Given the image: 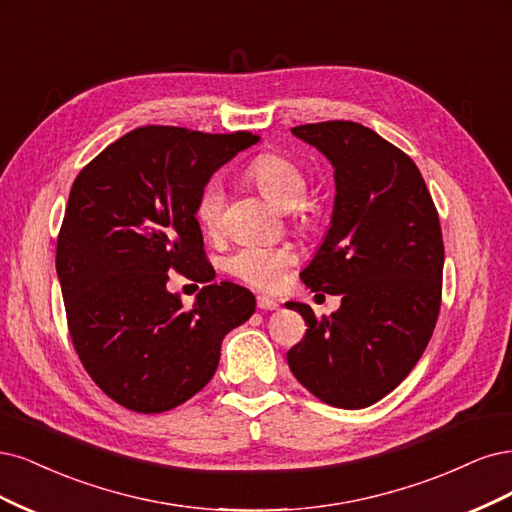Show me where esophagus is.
Masks as SVG:
<instances>
[{"label": "esophagus", "mask_w": 512, "mask_h": 512, "mask_svg": "<svg viewBox=\"0 0 512 512\" xmlns=\"http://www.w3.org/2000/svg\"><path fill=\"white\" fill-rule=\"evenodd\" d=\"M257 308H261V310H276L278 302L268 298V295H259V298H257Z\"/></svg>", "instance_id": "34e87169"}]
</instances>
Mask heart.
Instances as JSON below:
<instances>
[{
    "label": "heart",
    "instance_id": "1",
    "mask_svg": "<svg viewBox=\"0 0 512 512\" xmlns=\"http://www.w3.org/2000/svg\"><path fill=\"white\" fill-rule=\"evenodd\" d=\"M244 176L280 208H295L306 200L308 176L298 163L278 155L261 153L253 157L244 168ZM195 221L206 234H217L223 214V189L210 180L195 197ZM300 219L306 221V208H298ZM298 261V255L289 244H242L227 257L225 268L242 283L255 289L270 291L278 287L285 270Z\"/></svg>",
    "mask_w": 512,
    "mask_h": 512
}]
</instances>
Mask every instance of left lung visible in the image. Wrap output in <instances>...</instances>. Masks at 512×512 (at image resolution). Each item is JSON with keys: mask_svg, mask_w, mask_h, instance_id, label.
<instances>
[{"mask_svg": "<svg viewBox=\"0 0 512 512\" xmlns=\"http://www.w3.org/2000/svg\"><path fill=\"white\" fill-rule=\"evenodd\" d=\"M291 131L319 148L336 180L332 223L300 276L342 302L323 319L287 302L308 325L287 364L321 402L366 408L404 381L434 334L444 266L438 210L415 161L370 127L325 121Z\"/></svg>", "mask_w": 512, "mask_h": 512, "instance_id": "obj_1", "label": "left lung"}]
</instances>
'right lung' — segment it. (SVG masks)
Masks as SVG:
<instances>
[{"mask_svg":"<svg viewBox=\"0 0 512 512\" xmlns=\"http://www.w3.org/2000/svg\"><path fill=\"white\" fill-rule=\"evenodd\" d=\"M257 140L146 125L76 176L57 276L74 349L117 404L153 415L187 402L217 372L225 334L255 312L249 289L210 283L193 208L210 176ZM170 269L209 283L193 309L167 291Z\"/></svg>","mask_w":512,"mask_h":512,"instance_id":"obj_1","label":"right lung"}]
</instances>
